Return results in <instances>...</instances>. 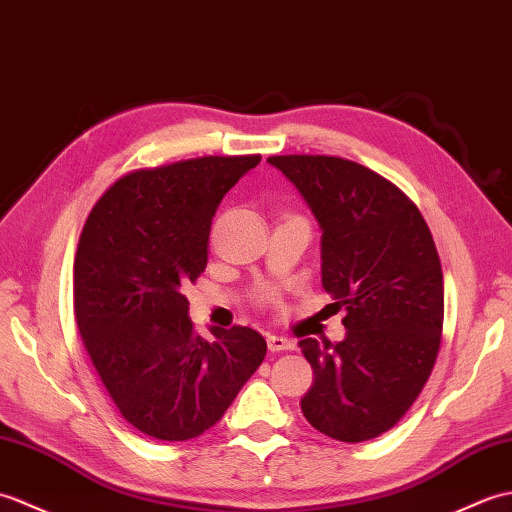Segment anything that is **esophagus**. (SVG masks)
<instances>
[{
	"mask_svg": "<svg viewBox=\"0 0 512 512\" xmlns=\"http://www.w3.org/2000/svg\"><path fill=\"white\" fill-rule=\"evenodd\" d=\"M267 346L271 352H285V350H293L295 342L282 335H267Z\"/></svg>",
	"mask_w": 512,
	"mask_h": 512,
	"instance_id": "34e87169",
	"label": "esophagus"
}]
</instances>
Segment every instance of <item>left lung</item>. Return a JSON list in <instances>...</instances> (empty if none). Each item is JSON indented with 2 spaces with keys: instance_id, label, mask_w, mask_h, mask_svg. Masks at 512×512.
Segmentation results:
<instances>
[{
  "instance_id": "left-lung-1",
  "label": "left lung",
  "mask_w": 512,
  "mask_h": 512,
  "mask_svg": "<svg viewBox=\"0 0 512 512\" xmlns=\"http://www.w3.org/2000/svg\"><path fill=\"white\" fill-rule=\"evenodd\" d=\"M298 188L322 230V287L346 309V337L300 342L315 381L306 420L342 442L392 429L436 363L445 287L414 203L374 170L331 155L267 160Z\"/></svg>"
}]
</instances>
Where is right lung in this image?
<instances>
[{"label":"right lung","mask_w":512,"mask_h":512,"mask_svg":"<svg viewBox=\"0 0 512 512\" xmlns=\"http://www.w3.org/2000/svg\"><path fill=\"white\" fill-rule=\"evenodd\" d=\"M260 155L197 157L120 177L85 221L74 260V313L120 414L157 440H190L219 423L263 363L249 326L203 339L181 289L208 265L212 217Z\"/></svg>","instance_id":"1"}]
</instances>
